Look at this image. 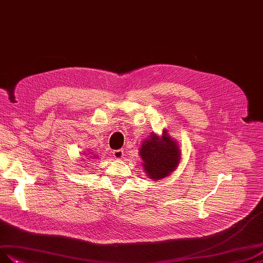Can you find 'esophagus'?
I'll return each mask as SVG.
<instances>
[{"instance_id": "obj_1", "label": "esophagus", "mask_w": 263, "mask_h": 263, "mask_svg": "<svg viewBox=\"0 0 263 263\" xmlns=\"http://www.w3.org/2000/svg\"><path fill=\"white\" fill-rule=\"evenodd\" d=\"M112 153H113V157L115 159H117V160H120V159H122L124 157V150H122V149L114 150Z\"/></svg>"}]
</instances>
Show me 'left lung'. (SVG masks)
Returning a JSON list of instances; mask_svg holds the SVG:
<instances>
[{
	"label": "left lung",
	"mask_w": 263,
	"mask_h": 263,
	"mask_svg": "<svg viewBox=\"0 0 263 263\" xmlns=\"http://www.w3.org/2000/svg\"><path fill=\"white\" fill-rule=\"evenodd\" d=\"M139 155L144 172L153 180H160L170 175L176 170L180 160L178 144L172 139L166 129L163 130L161 137L151 133L149 138L141 143Z\"/></svg>",
	"instance_id": "1"
}]
</instances>
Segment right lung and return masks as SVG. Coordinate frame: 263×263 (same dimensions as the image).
<instances>
[{"label": "right lung", "instance_id": "obj_1", "mask_svg": "<svg viewBox=\"0 0 263 263\" xmlns=\"http://www.w3.org/2000/svg\"><path fill=\"white\" fill-rule=\"evenodd\" d=\"M91 157H92V156H91ZM95 157H96V156H93V159H96V158H95Z\"/></svg>", "mask_w": 263, "mask_h": 263}]
</instances>
